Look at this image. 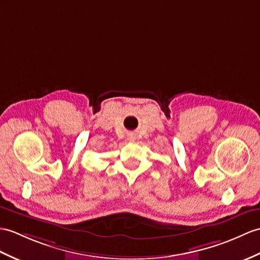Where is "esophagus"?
Wrapping results in <instances>:
<instances>
[{
	"instance_id": "esophagus-1",
	"label": "esophagus",
	"mask_w": 260,
	"mask_h": 260,
	"mask_svg": "<svg viewBox=\"0 0 260 260\" xmlns=\"http://www.w3.org/2000/svg\"><path fill=\"white\" fill-rule=\"evenodd\" d=\"M127 140H128V141H131V142H133V141L135 140V136L133 135V134H129V135H128V137H127Z\"/></svg>"
}]
</instances>
